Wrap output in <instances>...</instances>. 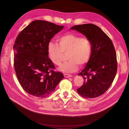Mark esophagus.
Masks as SVG:
<instances>
[{
	"label": "esophagus",
	"mask_w": 129,
	"mask_h": 129,
	"mask_svg": "<svg viewBox=\"0 0 129 129\" xmlns=\"http://www.w3.org/2000/svg\"><path fill=\"white\" fill-rule=\"evenodd\" d=\"M64 77H66V78L71 77H72V76L71 75H70V74H64Z\"/></svg>",
	"instance_id": "1"
}]
</instances>
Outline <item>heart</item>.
I'll use <instances>...</instances> for the list:
<instances>
[{"label":"heart","mask_w":129,"mask_h":129,"mask_svg":"<svg viewBox=\"0 0 129 129\" xmlns=\"http://www.w3.org/2000/svg\"><path fill=\"white\" fill-rule=\"evenodd\" d=\"M58 44L49 42L47 51L50 59L56 65H60L65 54L69 59L63 63L59 70L71 73L78 70V65H85L90 59L92 54V44L87 37L68 34L58 37Z\"/></svg>","instance_id":"obj_1"}]
</instances>
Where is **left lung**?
<instances>
[{
  "label": "left lung",
  "instance_id": "1",
  "mask_svg": "<svg viewBox=\"0 0 129 129\" xmlns=\"http://www.w3.org/2000/svg\"><path fill=\"white\" fill-rule=\"evenodd\" d=\"M70 29L84 35L92 47L90 59L78 74L83 77L84 83L77 91L84 98H97L108 90L116 74V55L113 43L100 27L92 24L75 25Z\"/></svg>",
  "mask_w": 129,
  "mask_h": 129
}]
</instances>
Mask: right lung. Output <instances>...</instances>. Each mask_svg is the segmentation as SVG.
Here are the masks:
<instances>
[{
	"instance_id": "right-lung-1",
	"label": "right lung",
	"mask_w": 129,
	"mask_h": 129,
	"mask_svg": "<svg viewBox=\"0 0 129 129\" xmlns=\"http://www.w3.org/2000/svg\"><path fill=\"white\" fill-rule=\"evenodd\" d=\"M63 28L49 21L34 20L16 38L13 49L16 76L24 90L33 96H48L64 78L62 73L54 71L47 51L50 40Z\"/></svg>"
}]
</instances>
